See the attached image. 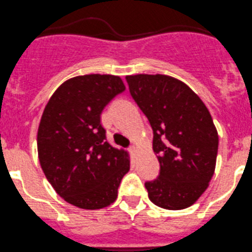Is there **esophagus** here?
<instances>
[{
	"label": "esophagus",
	"mask_w": 252,
	"mask_h": 252,
	"mask_svg": "<svg viewBox=\"0 0 252 252\" xmlns=\"http://www.w3.org/2000/svg\"><path fill=\"white\" fill-rule=\"evenodd\" d=\"M130 152L131 153H136V152H137V146H135V145L131 146V147H130Z\"/></svg>",
	"instance_id": "obj_1"
}]
</instances>
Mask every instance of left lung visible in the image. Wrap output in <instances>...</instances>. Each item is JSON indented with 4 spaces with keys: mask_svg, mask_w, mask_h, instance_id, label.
<instances>
[{
    "mask_svg": "<svg viewBox=\"0 0 252 252\" xmlns=\"http://www.w3.org/2000/svg\"><path fill=\"white\" fill-rule=\"evenodd\" d=\"M130 93L153 130L159 176L146 182L157 207L181 210L207 190L215 171L219 136L204 102L187 84L162 74L127 75Z\"/></svg>",
    "mask_w": 252,
    "mask_h": 252,
    "instance_id": "obj_1",
    "label": "left lung"
}]
</instances>
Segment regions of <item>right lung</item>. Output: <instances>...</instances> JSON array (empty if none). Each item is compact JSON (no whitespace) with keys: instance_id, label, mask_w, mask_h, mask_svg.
<instances>
[{"instance_id":"1","label":"right lung","mask_w":252,"mask_h":252,"mask_svg":"<svg viewBox=\"0 0 252 252\" xmlns=\"http://www.w3.org/2000/svg\"><path fill=\"white\" fill-rule=\"evenodd\" d=\"M125 89L116 75L74 76L45 105L38 127V158L48 182L69 204L96 210L116 200L130 169V155L107 142L100 115Z\"/></svg>"}]
</instances>
